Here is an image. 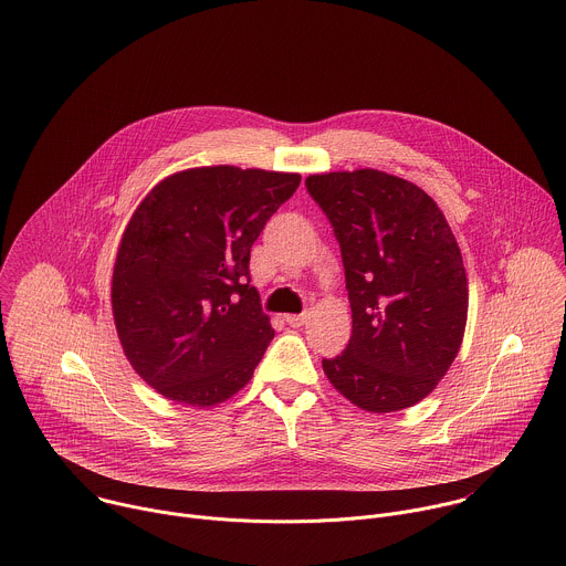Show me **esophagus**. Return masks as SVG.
Segmentation results:
<instances>
[{
  "label": "esophagus",
  "mask_w": 566,
  "mask_h": 566,
  "mask_svg": "<svg viewBox=\"0 0 566 566\" xmlns=\"http://www.w3.org/2000/svg\"><path fill=\"white\" fill-rule=\"evenodd\" d=\"M306 319H308L306 313H302V315H284V322H286L289 326H293V328H300L302 324H306Z\"/></svg>",
  "instance_id": "1"
}]
</instances>
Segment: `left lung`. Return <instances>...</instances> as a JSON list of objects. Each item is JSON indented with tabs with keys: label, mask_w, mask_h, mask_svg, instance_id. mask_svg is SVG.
Segmentation results:
<instances>
[{
	"label": "left lung",
	"mask_w": 566,
	"mask_h": 566,
	"mask_svg": "<svg viewBox=\"0 0 566 566\" xmlns=\"http://www.w3.org/2000/svg\"><path fill=\"white\" fill-rule=\"evenodd\" d=\"M339 242L353 333L322 359L328 382L368 413L424 400L453 364L469 282L455 235L420 186L373 168L306 177Z\"/></svg>",
	"instance_id": "obj_1"
}]
</instances>
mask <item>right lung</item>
Instances as JSON below:
<instances>
[{
    "mask_svg": "<svg viewBox=\"0 0 566 566\" xmlns=\"http://www.w3.org/2000/svg\"><path fill=\"white\" fill-rule=\"evenodd\" d=\"M300 179L188 168L133 213L113 269V317L126 359L166 400L216 407L253 378L275 331L249 284L251 247Z\"/></svg>",
    "mask_w": 566,
    "mask_h": 566,
    "instance_id": "add662e5",
    "label": "right lung"
}]
</instances>
